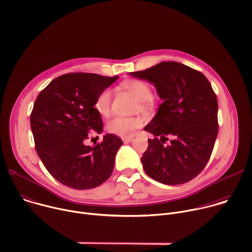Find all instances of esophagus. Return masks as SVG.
Returning <instances> with one entry per match:
<instances>
[{
    "label": "esophagus",
    "instance_id": "34e87169",
    "mask_svg": "<svg viewBox=\"0 0 252 252\" xmlns=\"http://www.w3.org/2000/svg\"><path fill=\"white\" fill-rule=\"evenodd\" d=\"M132 139H133V136H127V137H124V138H123V140H124L125 143H128V142L132 141Z\"/></svg>",
    "mask_w": 252,
    "mask_h": 252
}]
</instances>
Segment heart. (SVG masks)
I'll return each instance as SVG.
<instances>
[{"label":"heart","instance_id":"heart-1","mask_svg":"<svg viewBox=\"0 0 252 252\" xmlns=\"http://www.w3.org/2000/svg\"><path fill=\"white\" fill-rule=\"evenodd\" d=\"M122 87L129 91L139 100L140 110L146 111L151 109L154 104V96L152 88L146 82L140 80H126L122 83ZM112 92L110 89L102 90L95 97L94 107L101 116L107 117L111 112ZM142 122L138 118L131 117H115L106 124V129L111 133L127 137L141 126Z\"/></svg>","mask_w":252,"mask_h":252}]
</instances>
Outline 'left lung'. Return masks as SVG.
Listing matches in <instances>:
<instances>
[{
	"label": "left lung",
	"instance_id": "obj_1",
	"mask_svg": "<svg viewBox=\"0 0 252 252\" xmlns=\"http://www.w3.org/2000/svg\"><path fill=\"white\" fill-rule=\"evenodd\" d=\"M129 74L154 84L163 99L145 127L155 137L141 158L143 169L163 185L191 181L209 160L219 133V104L210 83L200 71L176 62Z\"/></svg>",
	"mask_w": 252,
	"mask_h": 252
}]
</instances>
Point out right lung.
I'll use <instances>...</instances> for the list:
<instances>
[{
  "label": "right lung",
  "mask_w": 252,
  "mask_h": 252,
  "mask_svg": "<svg viewBox=\"0 0 252 252\" xmlns=\"http://www.w3.org/2000/svg\"><path fill=\"white\" fill-rule=\"evenodd\" d=\"M118 80L90 73H69L53 80L38 95L31 114L35 151L58 182L74 189L100 186L111 176L123 140L105 134L94 147L88 133H100L102 121L94 110L97 94Z\"/></svg>",
  "instance_id": "obj_1"
}]
</instances>
